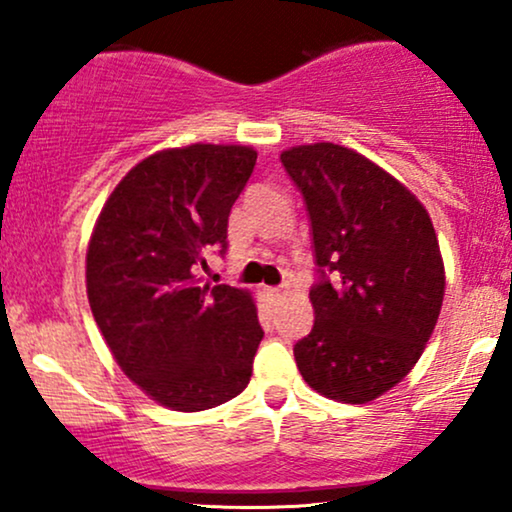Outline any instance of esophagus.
<instances>
[{
	"instance_id": "1",
	"label": "esophagus",
	"mask_w": 512,
	"mask_h": 512,
	"mask_svg": "<svg viewBox=\"0 0 512 512\" xmlns=\"http://www.w3.org/2000/svg\"><path fill=\"white\" fill-rule=\"evenodd\" d=\"M267 296L272 298L274 303H279V301H284L286 296H289V289H286V286H276V289H267Z\"/></svg>"
}]
</instances>
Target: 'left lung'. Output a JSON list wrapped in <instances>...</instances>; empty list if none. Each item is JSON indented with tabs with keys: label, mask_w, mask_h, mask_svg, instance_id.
<instances>
[{
	"label": "left lung",
	"mask_w": 512,
	"mask_h": 512,
	"mask_svg": "<svg viewBox=\"0 0 512 512\" xmlns=\"http://www.w3.org/2000/svg\"><path fill=\"white\" fill-rule=\"evenodd\" d=\"M281 163L308 209L317 264L298 370L320 395L373 402L414 368L438 322L445 269L431 216L346 146H293Z\"/></svg>",
	"instance_id": "left-lung-1"
}]
</instances>
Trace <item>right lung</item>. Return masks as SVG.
<instances>
[{"label":"right lung","mask_w":512,"mask_h":512,"mask_svg":"<svg viewBox=\"0 0 512 512\" xmlns=\"http://www.w3.org/2000/svg\"><path fill=\"white\" fill-rule=\"evenodd\" d=\"M257 151L192 144L137 163L93 228L86 293L105 344L151 399L204 411L250 383L264 332L252 296L199 286L202 252H226L228 214L248 185Z\"/></svg>","instance_id":"obj_1"}]
</instances>
